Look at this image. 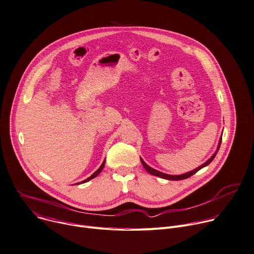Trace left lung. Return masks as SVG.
<instances>
[{
  "mask_svg": "<svg viewBox=\"0 0 254 254\" xmlns=\"http://www.w3.org/2000/svg\"><path fill=\"white\" fill-rule=\"evenodd\" d=\"M221 142H222V139L220 140V143H219V146H218V150H219V148H220V146H221ZM216 155H217V152L206 161V162L204 163V164H202L201 166H199V167H197L196 169H194V170H192V171H190V172H188V173H186V174H181V175H168V174H165V173H162V172H160V171H157V170H155V169H153V168H151L150 166H148L144 161H143V159H141V162H142V164H143V166H144V168L150 173V174H152V175H155V176H158V177H161V178H164V179H168V180H181V179H186V178H189V177H190L191 175H193L194 173H196L199 169H201V168H203L204 166H206V165H209L212 161H213V159L216 157Z\"/></svg>",
  "mask_w": 254,
  "mask_h": 254,
  "instance_id": "obj_1",
  "label": "left lung"
}]
</instances>
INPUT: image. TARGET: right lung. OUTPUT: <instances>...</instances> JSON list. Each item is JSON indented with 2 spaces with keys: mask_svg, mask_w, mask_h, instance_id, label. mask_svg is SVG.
<instances>
[{
  "mask_svg": "<svg viewBox=\"0 0 254 254\" xmlns=\"http://www.w3.org/2000/svg\"><path fill=\"white\" fill-rule=\"evenodd\" d=\"M104 164H105V160H104V161H103V163H102V164H101V166H100V167H99V169H98V170H97V171H95V172H94V173H93V174H92V175H91V176H90V177H88V178H87V179H85V180H83V181H82V182H80V183H84V182H87V181H89V180H91V179H92V178H94V177H96V176H97V175H98V174H99V173H100V172H101V171H102V169H103V167H104Z\"/></svg>",
  "mask_w": 254,
  "mask_h": 254,
  "instance_id": "1",
  "label": "right lung"
}]
</instances>
